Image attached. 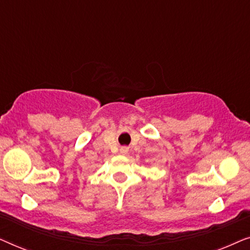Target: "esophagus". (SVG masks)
Instances as JSON below:
<instances>
[{"instance_id":"obj_1","label":"esophagus","mask_w":250,"mask_h":250,"mask_svg":"<svg viewBox=\"0 0 250 250\" xmlns=\"http://www.w3.org/2000/svg\"><path fill=\"white\" fill-rule=\"evenodd\" d=\"M128 152V148L127 146H122L121 148V153H123V155H126V153Z\"/></svg>"}]
</instances>
